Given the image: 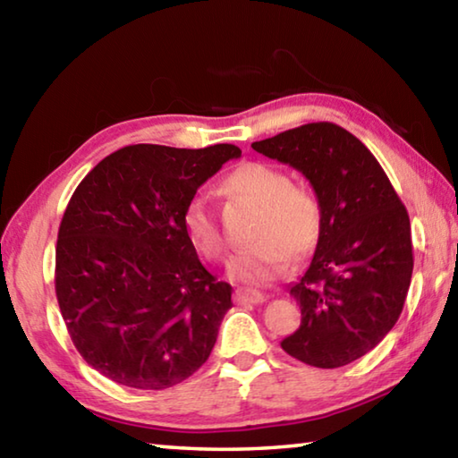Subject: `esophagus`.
<instances>
[{"instance_id":"1","label":"esophagus","mask_w":458,"mask_h":458,"mask_svg":"<svg viewBox=\"0 0 458 458\" xmlns=\"http://www.w3.org/2000/svg\"><path fill=\"white\" fill-rule=\"evenodd\" d=\"M236 301L238 303H248V305H259V303H265L267 301V294L260 293V291H252V289H238L236 291Z\"/></svg>"}]
</instances>
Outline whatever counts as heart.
Masks as SVG:
<instances>
[{
	"instance_id": "obj_1",
	"label": "heart",
	"mask_w": 458,
	"mask_h": 458,
	"mask_svg": "<svg viewBox=\"0 0 458 458\" xmlns=\"http://www.w3.org/2000/svg\"><path fill=\"white\" fill-rule=\"evenodd\" d=\"M224 188L259 204L252 222V242L228 262V275L244 284H267L291 267L293 252H311L321 236L323 210L315 193L291 182L283 167L265 161H246L224 177ZM182 226L201 257L216 260L224 254V238L210 201L201 193L188 199Z\"/></svg>"
}]
</instances>
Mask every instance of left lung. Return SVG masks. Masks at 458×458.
Here are the masks:
<instances>
[{"label":"left lung","mask_w":458,"mask_h":458,"mask_svg":"<svg viewBox=\"0 0 458 458\" xmlns=\"http://www.w3.org/2000/svg\"><path fill=\"white\" fill-rule=\"evenodd\" d=\"M252 149L303 174L321 201V236L291 286L301 327L283 350L309 366H347L374 350L404 307L414 257L410 218L382 165L333 123L289 129Z\"/></svg>","instance_id":"8db88e82"}]
</instances>
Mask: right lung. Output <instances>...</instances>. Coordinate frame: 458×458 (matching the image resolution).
<instances>
[{
	"label": "right lung",
	"instance_id": "right-lung-1",
	"mask_svg": "<svg viewBox=\"0 0 458 458\" xmlns=\"http://www.w3.org/2000/svg\"><path fill=\"white\" fill-rule=\"evenodd\" d=\"M236 145H129L74 190L56 242V299L76 350L98 374L165 390L210 358L232 286L208 273L182 226L198 188Z\"/></svg>",
	"mask_w": 458,
	"mask_h": 458
}]
</instances>
